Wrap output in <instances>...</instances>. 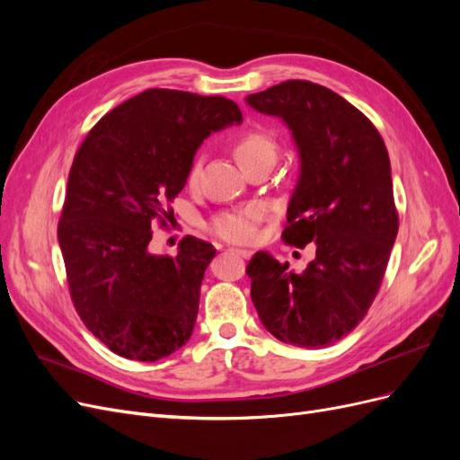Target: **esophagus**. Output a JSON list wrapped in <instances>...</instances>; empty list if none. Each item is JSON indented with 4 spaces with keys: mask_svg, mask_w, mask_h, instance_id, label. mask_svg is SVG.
I'll use <instances>...</instances> for the list:
<instances>
[{
    "mask_svg": "<svg viewBox=\"0 0 460 460\" xmlns=\"http://www.w3.org/2000/svg\"><path fill=\"white\" fill-rule=\"evenodd\" d=\"M230 252H232L234 255H240V257H243V259H249V257H252V252H249V249H230Z\"/></svg>",
    "mask_w": 460,
    "mask_h": 460,
    "instance_id": "1",
    "label": "esophagus"
}]
</instances>
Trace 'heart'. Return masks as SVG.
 Instances as JSON below:
<instances>
[{"instance_id": "b5f03b06", "label": "heart", "mask_w": 460, "mask_h": 460, "mask_svg": "<svg viewBox=\"0 0 460 460\" xmlns=\"http://www.w3.org/2000/svg\"><path fill=\"white\" fill-rule=\"evenodd\" d=\"M234 153L243 169V166L262 159L274 161L276 142L269 134L259 132V130H249V132H243L238 140L234 142ZM193 174H196V166L191 169L190 176L193 178ZM261 218H262V207L249 205L245 208H240V211H228L215 217L208 228H211V232L222 240L234 242V243H245L255 238L257 225Z\"/></svg>"}]
</instances>
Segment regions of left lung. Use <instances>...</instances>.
I'll return each mask as SVG.
<instances>
[{"label":"left lung","instance_id":"8db88e82","mask_svg":"<svg viewBox=\"0 0 460 460\" xmlns=\"http://www.w3.org/2000/svg\"><path fill=\"white\" fill-rule=\"evenodd\" d=\"M245 102L291 132L299 176L282 238L316 247L299 274L257 252L252 299L276 340L320 349L353 332L382 284L399 228L387 149L357 107L313 82L288 80Z\"/></svg>","mask_w":460,"mask_h":460}]
</instances>
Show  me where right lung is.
Segmentation results:
<instances>
[{"label":"right lung","instance_id":"obj_1","mask_svg":"<svg viewBox=\"0 0 460 460\" xmlns=\"http://www.w3.org/2000/svg\"><path fill=\"white\" fill-rule=\"evenodd\" d=\"M220 95L153 88L107 113L76 151L58 228L82 323L111 351L155 363L186 345L217 249L193 235L149 252L155 218L184 190L205 137L242 124Z\"/></svg>","mask_w":460,"mask_h":460}]
</instances>
